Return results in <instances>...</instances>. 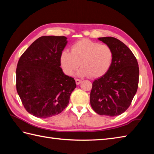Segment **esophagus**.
Masks as SVG:
<instances>
[{
	"label": "esophagus",
	"instance_id": "1",
	"mask_svg": "<svg viewBox=\"0 0 154 154\" xmlns=\"http://www.w3.org/2000/svg\"><path fill=\"white\" fill-rule=\"evenodd\" d=\"M75 82H76V84L78 85H79L81 83V80L76 79H75Z\"/></svg>",
	"mask_w": 154,
	"mask_h": 154
}]
</instances>
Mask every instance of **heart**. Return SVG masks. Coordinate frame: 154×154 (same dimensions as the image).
Returning a JSON list of instances; mask_svg holds the SVG:
<instances>
[{
  "mask_svg": "<svg viewBox=\"0 0 154 154\" xmlns=\"http://www.w3.org/2000/svg\"><path fill=\"white\" fill-rule=\"evenodd\" d=\"M113 57L112 50L108 45L83 39L72 45L71 52H61L60 63L67 75H73L80 63L81 67L77 72L78 76L99 77L109 71Z\"/></svg>",
  "mask_w": 154,
  "mask_h": 154,
  "instance_id": "1",
  "label": "heart"
}]
</instances>
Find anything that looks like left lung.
I'll return each instance as SVG.
<instances>
[{"instance_id": "left-lung-1", "label": "left lung", "mask_w": 154, "mask_h": 154, "mask_svg": "<svg viewBox=\"0 0 154 154\" xmlns=\"http://www.w3.org/2000/svg\"><path fill=\"white\" fill-rule=\"evenodd\" d=\"M98 40L111 48L114 57L109 71L93 81L91 105L100 115L119 116L130 106L137 92L138 63L131 50L118 39L102 37Z\"/></svg>"}]
</instances>
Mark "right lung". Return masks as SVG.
Listing matches in <instances>:
<instances>
[{
  "mask_svg": "<svg viewBox=\"0 0 154 154\" xmlns=\"http://www.w3.org/2000/svg\"><path fill=\"white\" fill-rule=\"evenodd\" d=\"M67 42L65 36H42L18 61L16 90L26 110L35 117L46 119L61 113L76 88L73 78L60 67V55Z\"/></svg>",
  "mask_w": 154,
  "mask_h": 154,
  "instance_id": "add662e5",
  "label": "right lung"
}]
</instances>
